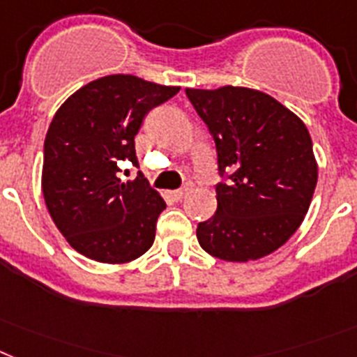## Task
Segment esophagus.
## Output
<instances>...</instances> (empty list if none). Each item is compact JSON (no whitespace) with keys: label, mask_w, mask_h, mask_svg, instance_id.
Listing matches in <instances>:
<instances>
[{"label":"esophagus","mask_w":357,"mask_h":357,"mask_svg":"<svg viewBox=\"0 0 357 357\" xmlns=\"http://www.w3.org/2000/svg\"><path fill=\"white\" fill-rule=\"evenodd\" d=\"M190 192H192V183H187L185 187H181L179 190L174 192V197H176V199H183V197L188 196Z\"/></svg>","instance_id":"1"}]
</instances>
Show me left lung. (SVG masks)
<instances>
[{
  "label": "left lung",
  "instance_id": "obj_1",
  "mask_svg": "<svg viewBox=\"0 0 357 357\" xmlns=\"http://www.w3.org/2000/svg\"><path fill=\"white\" fill-rule=\"evenodd\" d=\"M211 130L218 169V211L197 225L205 252L223 261L247 263L289 241L312 202L317 161L305 123L272 96L247 86L187 89Z\"/></svg>",
  "mask_w": 357,
  "mask_h": 357
}]
</instances>
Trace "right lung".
I'll return each mask as SVG.
<instances>
[{
	"mask_svg": "<svg viewBox=\"0 0 357 357\" xmlns=\"http://www.w3.org/2000/svg\"><path fill=\"white\" fill-rule=\"evenodd\" d=\"M179 92L132 74L86 83L61 105L45 137V205L74 250L100 263H128L149 250L161 194L142 172L121 181L119 161L137 165L134 137L145 114Z\"/></svg>",
	"mask_w": 357,
	"mask_h": 357,
	"instance_id": "1",
	"label": "right lung"
}]
</instances>
